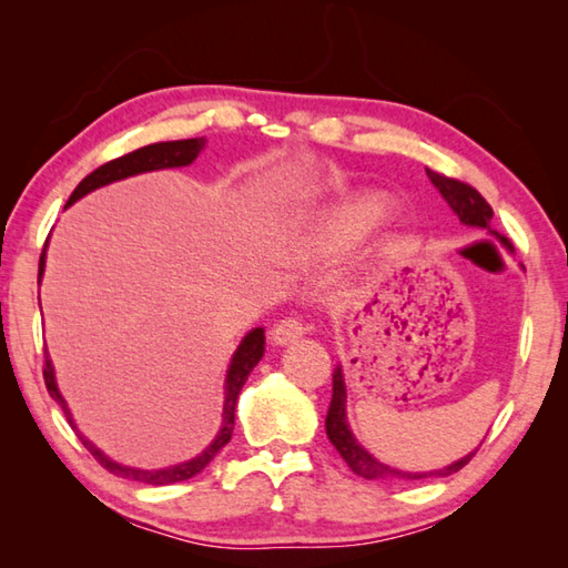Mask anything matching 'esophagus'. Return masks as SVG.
I'll list each match as a JSON object with an SVG mask.
<instances>
[{
    "instance_id": "1",
    "label": "esophagus",
    "mask_w": 568,
    "mask_h": 568,
    "mask_svg": "<svg viewBox=\"0 0 568 568\" xmlns=\"http://www.w3.org/2000/svg\"><path fill=\"white\" fill-rule=\"evenodd\" d=\"M303 334H305L303 322L295 320V317H287V320H283V322H277L275 327L271 329V344H275V346L293 344V342H297Z\"/></svg>"
}]
</instances>
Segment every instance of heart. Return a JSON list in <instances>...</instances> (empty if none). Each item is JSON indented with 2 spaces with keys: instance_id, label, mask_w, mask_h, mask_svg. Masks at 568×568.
<instances>
[{
  "instance_id": "heart-1",
  "label": "heart",
  "mask_w": 568,
  "mask_h": 568,
  "mask_svg": "<svg viewBox=\"0 0 568 568\" xmlns=\"http://www.w3.org/2000/svg\"><path fill=\"white\" fill-rule=\"evenodd\" d=\"M388 202L376 192H361L336 204L322 220L297 236V251L305 256L329 253L368 234L388 216Z\"/></svg>"
}]
</instances>
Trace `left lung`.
Returning <instances> with one entry per match:
<instances>
[{
	"mask_svg": "<svg viewBox=\"0 0 568 568\" xmlns=\"http://www.w3.org/2000/svg\"><path fill=\"white\" fill-rule=\"evenodd\" d=\"M427 178L432 180V185L439 190V195L446 200V204L454 210V214L458 216V222L466 226H476V229H490V220H493V210L490 204L480 197V192L474 190L470 185L462 183V180L446 178L442 173H434L427 168ZM496 234V232H493ZM505 248H513V244L505 236L496 234ZM327 437L329 442L336 446V452L342 454L344 462L348 464V468L354 470L356 476L368 478V480H378V478H400V480H422V478H442V476H452L456 474L458 468H464L470 456L476 452H470L466 456L458 458V462L444 466V468H434V470H403V468H393L388 464L378 462L368 449H364L352 427H348L346 419V383H344V371L342 366L334 371L332 376V403H329V413H327Z\"/></svg>",
	"mask_w": 568,
	"mask_h": 568,
	"instance_id": "8db88e82",
	"label": "left lung"
}]
</instances>
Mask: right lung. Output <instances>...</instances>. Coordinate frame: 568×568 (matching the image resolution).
<instances>
[{
  "mask_svg": "<svg viewBox=\"0 0 568 568\" xmlns=\"http://www.w3.org/2000/svg\"><path fill=\"white\" fill-rule=\"evenodd\" d=\"M204 143L207 139L200 136V139H183V141H161V143H151V146H143L139 151H131L122 159H114L110 163L100 165L98 171H92L88 178L82 180V183L72 192L70 200L65 207H70L72 202H78L80 197L88 195V192L104 187L110 183H116V180H124L131 175H139V173H151V171H163V168H183L190 165L192 161L197 159L202 153ZM48 246V241H45ZM45 246L41 253V263H39V285H41V277L45 271ZM41 300V297H39ZM265 352V329L256 327L251 329L244 339H241L239 348L234 352L232 361H229V368H226V378H224V407H222V427L216 432V437L210 442L207 449L202 454H197L195 458H190V462L183 464H175V466H165V468H134V466H124L114 462V458L106 456L102 449H98L84 434L78 429L75 419H72L70 407L65 403V397L60 395L58 390V381H55V368L51 364V356L45 354V368H43V378H45V388L51 393L53 400L63 409L65 417H68V425L72 427V432L78 434L80 442L84 444V449H88L98 462L110 470L114 476H122L129 480H139V484H146V486H171V484H180V480H187L192 476H197L200 470L207 466L212 458L220 454L222 446L229 444L232 439V432H234V409H236V400H239V393L244 388V383L248 381L251 371L258 366V361L263 358Z\"/></svg>",
  "mask_w": 568,
  "mask_h": 568,
  "instance_id": "add662e5",
  "label": "right lung"
}]
</instances>
